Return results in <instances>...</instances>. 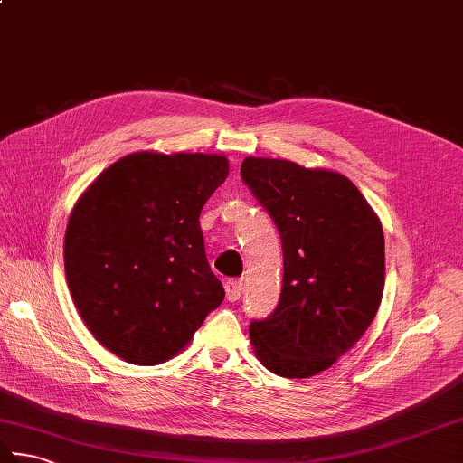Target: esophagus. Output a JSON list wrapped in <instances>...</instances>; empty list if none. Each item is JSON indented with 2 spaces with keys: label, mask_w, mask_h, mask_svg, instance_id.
Wrapping results in <instances>:
<instances>
[{
  "label": "esophagus",
  "mask_w": 463,
  "mask_h": 463,
  "mask_svg": "<svg viewBox=\"0 0 463 463\" xmlns=\"http://www.w3.org/2000/svg\"><path fill=\"white\" fill-rule=\"evenodd\" d=\"M242 280H237V279H231V280H226L224 283V291H226V301H231V303H234V301H239L241 298V295H242Z\"/></svg>",
  "instance_id": "1"
}]
</instances>
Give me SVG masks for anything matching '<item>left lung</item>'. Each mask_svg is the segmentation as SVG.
Instances as JSON below:
<instances>
[{
    "instance_id": "obj_1",
    "label": "left lung",
    "mask_w": 463,
    "mask_h": 463,
    "mask_svg": "<svg viewBox=\"0 0 463 463\" xmlns=\"http://www.w3.org/2000/svg\"><path fill=\"white\" fill-rule=\"evenodd\" d=\"M241 176L275 221L285 262L275 313L249 325L252 349L280 377L317 375L355 345L382 305V221L337 170L249 156Z\"/></svg>"
}]
</instances>
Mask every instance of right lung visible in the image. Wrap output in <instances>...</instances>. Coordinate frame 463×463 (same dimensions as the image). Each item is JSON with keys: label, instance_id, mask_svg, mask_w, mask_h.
Instances as JSON below:
<instances>
[{"label": "right lung", "instance_id": "right-lung-1", "mask_svg": "<svg viewBox=\"0 0 463 463\" xmlns=\"http://www.w3.org/2000/svg\"><path fill=\"white\" fill-rule=\"evenodd\" d=\"M226 176L222 154L142 150L80 194L63 237L66 280L81 321L116 357L165 364L222 303L198 216Z\"/></svg>", "mask_w": 463, "mask_h": 463}]
</instances>
